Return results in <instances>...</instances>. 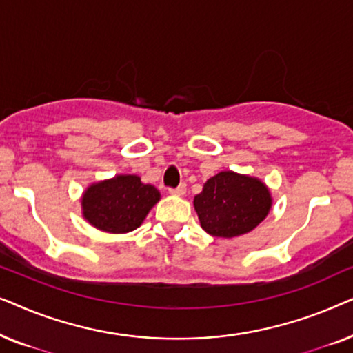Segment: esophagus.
Masks as SVG:
<instances>
[{"mask_svg": "<svg viewBox=\"0 0 353 353\" xmlns=\"http://www.w3.org/2000/svg\"><path fill=\"white\" fill-rule=\"evenodd\" d=\"M168 192H170L172 196H185L186 186L185 185H180L178 188H170V190H168Z\"/></svg>", "mask_w": 353, "mask_h": 353, "instance_id": "1", "label": "esophagus"}]
</instances>
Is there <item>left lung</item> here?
I'll list each match as a JSON object with an SVG mask.
<instances>
[{
	"label": "left lung",
	"instance_id": "obj_1",
	"mask_svg": "<svg viewBox=\"0 0 353 353\" xmlns=\"http://www.w3.org/2000/svg\"><path fill=\"white\" fill-rule=\"evenodd\" d=\"M192 204L205 233L231 239L257 228L267 219L273 197L260 178L223 170L204 183Z\"/></svg>",
	"mask_w": 353,
	"mask_h": 353
}]
</instances>
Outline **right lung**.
<instances>
[{"label":"right lung","mask_w":353,"mask_h":353,"mask_svg":"<svg viewBox=\"0 0 353 353\" xmlns=\"http://www.w3.org/2000/svg\"><path fill=\"white\" fill-rule=\"evenodd\" d=\"M159 201L157 188L143 183L138 175H115L86 188L81 194V215L94 228L123 234L141 226Z\"/></svg>","instance_id":"right-lung-1"}]
</instances>
